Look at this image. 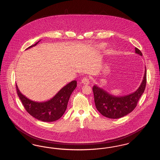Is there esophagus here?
Returning <instances> with one entry per match:
<instances>
[{
  "instance_id": "obj_1",
  "label": "esophagus",
  "mask_w": 160,
  "mask_h": 160,
  "mask_svg": "<svg viewBox=\"0 0 160 160\" xmlns=\"http://www.w3.org/2000/svg\"><path fill=\"white\" fill-rule=\"evenodd\" d=\"M82 83L83 84H85V85H88V84L90 83L89 79L88 77H84L83 78V80H82Z\"/></svg>"
}]
</instances>
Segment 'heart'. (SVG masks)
<instances>
[{"label":"heart","mask_w":160,"mask_h":160,"mask_svg":"<svg viewBox=\"0 0 160 160\" xmlns=\"http://www.w3.org/2000/svg\"><path fill=\"white\" fill-rule=\"evenodd\" d=\"M105 47H106L105 44H103V43H101L99 44H97V47L99 49H103V48H105Z\"/></svg>","instance_id":"obj_1"}]
</instances>
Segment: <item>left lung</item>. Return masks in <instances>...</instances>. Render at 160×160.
<instances>
[{"mask_svg": "<svg viewBox=\"0 0 160 160\" xmlns=\"http://www.w3.org/2000/svg\"><path fill=\"white\" fill-rule=\"evenodd\" d=\"M135 52L142 56L140 50L135 48ZM146 84V68L143 80L138 88L133 93L123 96H114L94 85L93 92L97 109L104 116L111 119H118L131 113L137 106L138 99L145 91Z\"/></svg>", "mask_w": 160, "mask_h": 160, "instance_id": "1", "label": "left lung"}]
</instances>
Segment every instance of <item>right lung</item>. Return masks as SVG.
Masks as SVG:
<instances>
[{"label": "right lung", "instance_id": "add662e5", "mask_svg": "<svg viewBox=\"0 0 160 160\" xmlns=\"http://www.w3.org/2000/svg\"><path fill=\"white\" fill-rule=\"evenodd\" d=\"M40 41L27 49L37 46ZM76 86V80H73L62 88L52 98L44 102H36L23 95L16 84L18 96L26 110L35 118L44 122H54L61 118L67 109L69 97Z\"/></svg>", "mask_w": 160, "mask_h": 160}]
</instances>
